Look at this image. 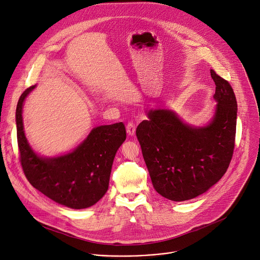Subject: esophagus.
<instances>
[{"mask_svg": "<svg viewBox=\"0 0 260 260\" xmlns=\"http://www.w3.org/2000/svg\"><path fill=\"white\" fill-rule=\"evenodd\" d=\"M126 133L131 137L135 136V134H136V125H135V123H133V122H128L127 123V125H126Z\"/></svg>", "mask_w": 260, "mask_h": 260, "instance_id": "obj_1", "label": "esophagus"}]
</instances>
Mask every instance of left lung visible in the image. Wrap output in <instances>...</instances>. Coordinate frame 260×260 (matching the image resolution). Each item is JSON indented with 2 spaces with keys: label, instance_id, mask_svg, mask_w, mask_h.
I'll return each mask as SVG.
<instances>
[{
  "label": "left lung",
  "instance_id": "8db88e82",
  "mask_svg": "<svg viewBox=\"0 0 260 260\" xmlns=\"http://www.w3.org/2000/svg\"><path fill=\"white\" fill-rule=\"evenodd\" d=\"M216 90L211 119L185 122L171 109H150L137 127L154 189L173 202L194 199L223 176L233 157L238 105L230 83L210 70Z\"/></svg>",
  "mask_w": 260,
  "mask_h": 260
}]
</instances>
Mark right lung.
I'll list each match as a JSON object with an SVG mask.
<instances>
[{
	"instance_id": "right-lung-1",
	"label": "right lung",
	"mask_w": 260,
	"mask_h": 260,
	"mask_svg": "<svg viewBox=\"0 0 260 260\" xmlns=\"http://www.w3.org/2000/svg\"><path fill=\"white\" fill-rule=\"evenodd\" d=\"M36 85L27 88L16 107L17 142L25 177L44 196L71 209H86L107 192L117 150L126 139L122 122L93 127L75 149L56 156H43L29 145L22 109Z\"/></svg>"
}]
</instances>
